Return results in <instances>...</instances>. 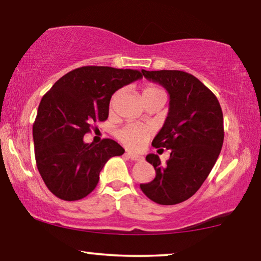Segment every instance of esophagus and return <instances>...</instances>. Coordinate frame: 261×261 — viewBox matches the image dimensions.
<instances>
[{"instance_id":"esophagus-1","label":"esophagus","mask_w":261,"mask_h":261,"mask_svg":"<svg viewBox=\"0 0 261 261\" xmlns=\"http://www.w3.org/2000/svg\"><path fill=\"white\" fill-rule=\"evenodd\" d=\"M127 156L129 158L130 160H133V161H141V160H143L142 156L137 155V154H133V153H127Z\"/></svg>"}]
</instances>
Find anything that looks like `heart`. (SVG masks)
Here are the masks:
<instances>
[{
    "mask_svg": "<svg viewBox=\"0 0 261 261\" xmlns=\"http://www.w3.org/2000/svg\"><path fill=\"white\" fill-rule=\"evenodd\" d=\"M154 93H162V90L159 88L158 86L149 85L145 87L142 95H148V94ZM118 96L119 94H115L112 100V105H114L116 99H118ZM150 134H152V132H150L148 127L145 126V124L137 122L128 123L116 132V137H118L120 141H121L124 146L128 147V148L133 150L142 149L147 141L149 140Z\"/></svg>",
    "mask_w": 261,
    "mask_h": 261,
    "instance_id": "obj_1",
    "label": "heart"
}]
</instances>
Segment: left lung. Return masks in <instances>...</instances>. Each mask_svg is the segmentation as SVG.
Segmentation results:
<instances>
[{
    "label": "left lung",
    "mask_w": 261,
    "mask_h": 261,
    "mask_svg": "<svg viewBox=\"0 0 261 261\" xmlns=\"http://www.w3.org/2000/svg\"><path fill=\"white\" fill-rule=\"evenodd\" d=\"M141 71L169 94L168 115L152 145L171 149V156L165 166L156 154L146 156L156 175L140 188L154 202L176 205L196 193L217 162L224 142L222 111L217 96L190 73Z\"/></svg>",
    "instance_id": "left-lung-1"
}]
</instances>
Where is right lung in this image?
Instances as JSON below:
<instances>
[{
  "label": "right lung",
  "instance_id": "right-lung-1",
  "mask_svg": "<svg viewBox=\"0 0 261 261\" xmlns=\"http://www.w3.org/2000/svg\"><path fill=\"white\" fill-rule=\"evenodd\" d=\"M142 77V71L85 66L58 80L41 100L33 139L35 160L48 190L66 201L93 192L100 172L112 156L124 149L112 139L85 143L93 123L108 118L109 101L116 90Z\"/></svg>",
  "mask_w": 261,
  "mask_h": 261
}]
</instances>
